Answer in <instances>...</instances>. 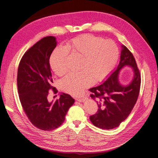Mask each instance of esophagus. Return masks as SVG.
<instances>
[{"mask_svg": "<svg viewBox=\"0 0 158 158\" xmlns=\"http://www.w3.org/2000/svg\"><path fill=\"white\" fill-rule=\"evenodd\" d=\"M85 99V98H76V100H77L78 102H83L84 100Z\"/></svg>", "mask_w": 158, "mask_h": 158, "instance_id": "esophagus-1", "label": "esophagus"}]
</instances>
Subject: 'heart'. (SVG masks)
I'll list each match as a JSON object with an SVG mask.
<instances>
[{"label": "heart", "mask_w": 158, "mask_h": 158, "mask_svg": "<svg viewBox=\"0 0 158 158\" xmlns=\"http://www.w3.org/2000/svg\"><path fill=\"white\" fill-rule=\"evenodd\" d=\"M69 52L81 60L79 72L70 73L60 82L64 92L78 95L84 89L94 83L102 82L111 74L119 56L117 45L112 40H105L101 37L85 34L69 41L64 47L59 46L52 52L50 64L59 76L68 71L66 61Z\"/></svg>", "instance_id": "1"}]
</instances>
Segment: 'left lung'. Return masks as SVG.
Returning <instances> with one entry per match:
<instances>
[{"mask_svg": "<svg viewBox=\"0 0 158 158\" xmlns=\"http://www.w3.org/2000/svg\"><path fill=\"white\" fill-rule=\"evenodd\" d=\"M121 60L117 70L101 85L89 89L90 97L97 102L98 109L89 119L94 125L109 130L118 127L125 120L135 106L139 95L141 75L132 52L122 46ZM133 68L135 76L131 83L122 86L118 82V75L123 66Z\"/></svg>", "mask_w": 158, "mask_h": 158, "instance_id": "1", "label": "left lung"}]
</instances>
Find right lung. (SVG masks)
Returning a JSON list of instances; mask_svg holds the SVG:
<instances>
[{
  "instance_id": "1",
  "label": "right lung",
  "mask_w": 158,
  "mask_h": 158,
  "mask_svg": "<svg viewBox=\"0 0 158 158\" xmlns=\"http://www.w3.org/2000/svg\"><path fill=\"white\" fill-rule=\"evenodd\" d=\"M56 46L55 37L42 38L25 52L18 69L17 86L22 109L32 125L42 131H50L59 127L74 103V99L64 93L55 102H49L47 99L49 90L57 92L52 86L49 64Z\"/></svg>"
}]
</instances>
